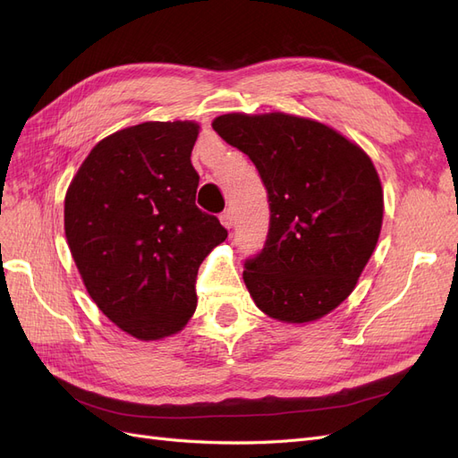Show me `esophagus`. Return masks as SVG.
Listing matches in <instances>:
<instances>
[{"mask_svg": "<svg viewBox=\"0 0 458 458\" xmlns=\"http://www.w3.org/2000/svg\"><path fill=\"white\" fill-rule=\"evenodd\" d=\"M219 219H221V224H224L227 229H231L233 224H234V212L233 210H225L224 214L219 216Z\"/></svg>", "mask_w": 458, "mask_h": 458, "instance_id": "1", "label": "esophagus"}]
</instances>
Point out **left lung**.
Here are the masks:
<instances>
[{"instance_id":"8db88e82","label":"left lung","mask_w":458,"mask_h":458,"mask_svg":"<svg viewBox=\"0 0 458 458\" xmlns=\"http://www.w3.org/2000/svg\"><path fill=\"white\" fill-rule=\"evenodd\" d=\"M212 128L254 162L267 191V239L242 273L256 306L284 323L338 308L382 227L384 195L370 158L325 123L283 113L224 114Z\"/></svg>"}]
</instances>
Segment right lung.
I'll use <instances>...</instances> for the list:
<instances>
[{
    "mask_svg": "<svg viewBox=\"0 0 458 458\" xmlns=\"http://www.w3.org/2000/svg\"><path fill=\"white\" fill-rule=\"evenodd\" d=\"M195 122H145L97 143L64 197V233L91 300L140 340L182 330L197 273L227 239L195 204Z\"/></svg>",
    "mask_w": 458,
    "mask_h": 458,
    "instance_id": "add662e5",
    "label": "right lung"
}]
</instances>
